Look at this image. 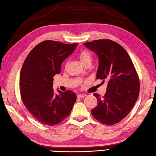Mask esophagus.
I'll use <instances>...</instances> for the list:
<instances>
[{
	"instance_id": "34e87169",
	"label": "esophagus",
	"mask_w": 156,
	"mask_h": 156,
	"mask_svg": "<svg viewBox=\"0 0 156 156\" xmlns=\"http://www.w3.org/2000/svg\"><path fill=\"white\" fill-rule=\"evenodd\" d=\"M86 96V94H79L77 96V97L79 98H83V97H85Z\"/></svg>"
}]
</instances>
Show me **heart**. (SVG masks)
Wrapping results in <instances>:
<instances>
[{"label":"heart","instance_id":"obj_1","mask_svg":"<svg viewBox=\"0 0 156 156\" xmlns=\"http://www.w3.org/2000/svg\"><path fill=\"white\" fill-rule=\"evenodd\" d=\"M79 58L83 64L87 62L91 63V62H92V55H91L90 52L86 50V49H83V50L79 52Z\"/></svg>","mask_w":156,"mask_h":156}]
</instances>
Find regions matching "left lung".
<instances>
[{"instance_id": "1", "label": "left lung", "mask_w": 156, "mask_h": 156, "mask_svg": "<svg viewBox=\"0 0 156 156\" xmlns=\"http://www.w3.org/2000/svg\"><path fill=\"white\" fill-rule=\"evenodd\" d=\"M84 45L98 56L96 79L103 80L102 83L108 81L103 96L94 94L98 103L91 112L102 124H115L128 115L139 98V75L127 51L119 43L98 39Z\"/></svg>"}]
</instances>
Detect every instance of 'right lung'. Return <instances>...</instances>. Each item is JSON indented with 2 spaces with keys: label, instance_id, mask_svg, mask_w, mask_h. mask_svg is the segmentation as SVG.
Returning a JSON list of instances; mask_svg holds the SVG:
<instances>
[{
  "label": "right lung",
  "instance_id": "1",
  "mask_svg": "<svg viewBox=\"0 0 156 156\" xmlns=\"http://www.w3.org/2000/svg\"><path fill=\"white\" fill-rule=\"evenodd\" d=\"M77 44L44 41L32 49L23 62L20 76L21 98L32 115L44 125L60 124L69 115L77 100L72 91L59 90L57 95L52 87L53 77L60 73L62 63Z\"/></svg>",
  "mask_w": 156,
  "mask_h": 156
}]
</instances>
